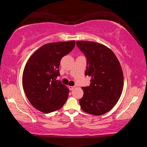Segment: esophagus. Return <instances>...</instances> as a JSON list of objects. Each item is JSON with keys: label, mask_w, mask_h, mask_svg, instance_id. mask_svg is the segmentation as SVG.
Segmentation results:
<instances>
[{"label": "esophagus", "mask_w": 147, "mask_h": 147, "mask_svg": "<svg viewBox=\"0 0 147 147\" xmlns=\"http://www.w3.org/2000/svg\"><path fill=\"white\" fill-rule=\"evenodd\" d=\"M74 88H75V87H74V86H69V89H70V90H73V89H74Z\"/></svg>", "instance_id": "34e87169"}]
</instances>
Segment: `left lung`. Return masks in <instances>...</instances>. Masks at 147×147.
Instances as JSON below:
<instances>
[{
  "label": "left lung",
  "mask_w": 147,
  "mask_h": 147,
  "mask_svg": "<svg viewBox=\"0 0 147 147\" xmlns=\"http://www.w3.org/2000/svg\"><path fill=\"white\" fill-rule=\"evenodd\" d=\"M76 45L87 58L86 76L91 77L89 86L82 88L84 96L80 105L86 113L103 115L115 106L121 95L124 84L121 65L113 51L102 44L77 41Z\"/></svg>",
  "instance_id": "obj_1"
}]
</instances>
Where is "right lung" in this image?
Here are the masks:
<instances>
[{
    "label": "right lung",
    "mask_w": 147,
    "mask_h": 147,
    "mask_svg": "<svg viewBox=\"0 0 147 147\" xmlns=\"http://www.w3.org/2000/svg\"><path fill=\"white\" fill-rule=\"evenodd\" d=\"M75 46L74 40L44 45L32 54L24 66L23 87L26 97L38 110L48 113L60 109L69 90L56 80L61 58Z\"/></svg>",
    "instance_id": "add662e5"
}]
</instances>
